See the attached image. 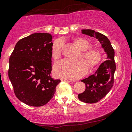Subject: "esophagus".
<instances>
[{
    "mask_svg": "<svg viewBox=\"0 0 132 132\" xmlns=\"http://www.w3.org/2000/svg\"><path fill=\"white\" fill-rule=\"evenodd\" d=\"M61 80H62V81H65V82H70V81H71L70 80H69V79H62Z\"/></svg>",
    "mask_w": 132,
    "mask_h": 132,
    "instance_id": "1",
    "label": "esophagus"
}]
</instances>
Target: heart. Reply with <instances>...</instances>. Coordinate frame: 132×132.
<instances>
[{
  "label": "heart",
  "mask_w": 132,
  "mask_h": 132,
  "mask_svg": "<svg viewBox=\"0 0 132 132\" xmlns=\"http://www.w3.org/2000/svg\"><path fill=\"white\" fill-rule=\"evenodd\" d=\"M74 43L80 50L84 51L82 56L88 63L90 69L98 65L101 60V53L96 49H90V42L84 38L75 39ZM63 42L61 39H57L53 42L52 46V56L54 60H57L62 55V50ZM85 60L72 62L67 60H62L58 62L53 66V73L56 77L68 79H77L83 77L88 70V65Z\"/></svg>",
  "instance_id": "heart-1"
}]
</instances>
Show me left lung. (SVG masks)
Instances as JSON below:
<instances>
[{
    "label": "left lung",
    "mask_w": 132,
    "mask_h": 132,
    "mask_svg": "<svg viewBox=\"0 0 132 132\" xmlns=\"http://www.w3.org/2000/svg\"><path fill=\"white\" fill-rule=\"evenodd\" d=\"M82 33L96 38L107 55V60L100 65L94 74L81 80L86 84V89L78 95V98L84 103H96L102 100L113 86L116 70L114 50L108 38L103 34L92 29H82Z\"/></svg>",
    "instance_id": "left-lung-1"
}]
</instances>
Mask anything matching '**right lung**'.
I'll return each mask as SVG.
<instances>
[{
  "label": "right lung",
  "mask_w": 132,
  "mask_h": 132,
  "mask_svg": "<svg viewBox=\"0 0 132 132\" xmlns=\"http://www.w3.org/2000/svg\"><path fill=\"white\" fill-rule=\"evenodd\" d=\"M53 36L37 32L20 39L9 58L8 76L16 97L29 106L45 105L60 80L51 76Z\"/></svg>",
  "instance_id": "add662e5"
}]
</instances>
